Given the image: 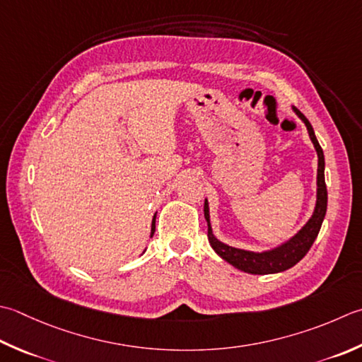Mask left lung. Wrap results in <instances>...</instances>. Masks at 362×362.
Segmentation results:
<instances>
[{
	"mask_svg": "<svg viewBox=\"0 0 362 362\" xmlns=\"http://www.w3.org/2000/svg\"><path fill=\"white\" fill-rule=\"evenodd\" d=\"M292 110L295 115L303 120L304 125H306L309 138L313 141L317 157H318L317 201H315L314 214L308 219V223L304 224L293 237H290L288 240H286V242L272 247V250L260 251V252L240 250V247H233L219 242V240L215 237L210 224L209 201L205 199L204 202V216H205V221H207V237H209L210 246L214 247V251L219 257L228 262V264H230L232 267L238 268L240 272L251 273V274H274V273H281V272L288 270V268H292L293 265L298 264V262L306 256L308 251L310 250V246H313V243L315 242V238L318 235V232H320L325 215H327L328 191H327V183H325V155L315 138L313 125H310L306 116H304L300 110H296L295 106H292Z\"/></svg>",
	"mask_w": 362,
	"mask_h": 362,
	"instance_id": "1",
	"label": "left lung"
}]
</instances>
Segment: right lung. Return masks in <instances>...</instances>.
Listing matches in <instances>:
<instances>
[{"label":"right lung","mask_w":362,"mask_h":362,"mask_svg":"<svg viewBox=\"0 0 362 362\" xmlns=\"http://www.w3.org/2000/svg\"><path fill=\"white\" fill-rule=\"evenodd\" d=\"M155 219H157V214L153 215V219H152V230H151V237L153 235V232H155Z\"/></svg>","instance_id":"1"}]
</instances>
